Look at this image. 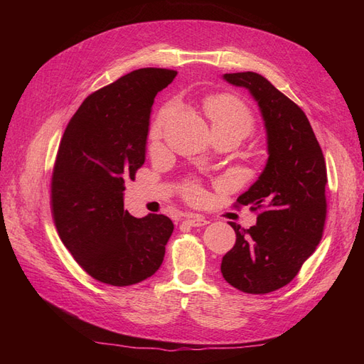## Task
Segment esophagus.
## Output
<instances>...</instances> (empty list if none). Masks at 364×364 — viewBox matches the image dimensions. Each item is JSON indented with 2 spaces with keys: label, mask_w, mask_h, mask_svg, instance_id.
Here are the masks:
<instances>
[{
  "label": "esophagus",
  "mask_w": 364,
  "mask_h": 364,
  "mask_svg": "<svg viewBox=\"0 0 364 364\" xmlns=\"http://www.w3.org/2000/svg\"><path fill=\"white\" fill-rule=\"evenodd\" d=\"M185 220H186V223L194 226V228L205 226V225L209 223V220L205 218V217L200 215V214H186V215H185Z\"/></svg>",
  "instance_id": "34e87169"
}]
</instances>
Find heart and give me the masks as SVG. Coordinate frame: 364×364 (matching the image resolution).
<instances>
[{"instance_id":"heart-1","label":"heart","mask_w":364,"mask_h":364,"mask_svg":"<svg viewBox=\"0 0 364 364\" xmlns=\"http://www.w3.org/2000/svg\"><path fill=\"white\" fill-rule=\"evenodd\" d=\"M206 114L211 119L213 127H238L243 132H246V135L250 132L252 124H253V118L249 109L246 107L245 103H241L237 98L230 97V95H217L209 98L205 105ZM174 112V105L170 103L167 106H164L155 123H153L150 129V141H158L162 135V129L167 123V119L171 117ZM185 193L190 199H200L203 191L199 188V186L190 183L185 186Z\"/></svg>"}]
</instances>
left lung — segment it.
<instances>
[{"label":"left lung","instance_id":"8db88e82","mask_svg":"<svg viewBox=\"0 0 364 364\" xmlns=\"http://www.w3.org/2000/svg\"><path fill=\"white\" fill-rule=\"evenodd\" d=\"M246 87L258 103L267 134V164L237 203L259 211L257 225L235 230V245L222 259L223 278L250 294L287 285L322 240L326 218V165L302 109L266 77L246 71L223 74Z\"/></svg>","mask_w":364,"mask_h":364}]
</instances>
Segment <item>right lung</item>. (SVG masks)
Segmentation results:
<instances>
[{
    "mask_svg": "<svg viewBox=\"0 0 364 364\" xmlns=\"http://www.w3.org/2000/svg\"><path fill=\"white\" fill-rule=\"evenodd\" d=\"M176 71L141 68L92 92L62 136L51 176V213L59 237L97 281L126 287L155 274L174 225L124 209V183L146 161L155 97Z\"/></svg>",
    "mask_w": 364,
    "mask_h": 364,
    "instance_id": "obj_1",
    "label": "right lung"
}]
</instances>
